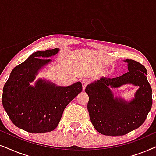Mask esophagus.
I'll list each match as a JSON object with an SVG mask.
<instances>
[{
    "instance_id": "34e87169",
    "label": "esophagus",
    "mask_w": 156,
    "mask_h": 156,
    "mask_svg": "<svg viewBox=\"0 0 156 156\" xmlns=\"http://www.w3.org/2000/svg\"><path fill=\"white\" fill-rule=\"evenodd\" d=\"M89 82H89V80H87V79H84V80H83L82 81L83 90H84L85 88H86V87L89 84Z\"/></svg>"
}]
</instances>
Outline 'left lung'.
Segmentation results:
<instances>
[{"instance_id":"obj_1","label":"left lung","mask_w":156,"mask_h":156,"mask_svg":"<svg viewBox=\"0 0 156 156\" xmlns=\"http://www.w3.org/2000/svg\"><path fill=\"white\" fill-rule=\"evenodd\" d=\"M129 72L119 77L101 78L87 85V104L94 127L105 136H123L138 129L146 120L152 106V89L147 80V70L133 59H126ZM139 86L135 98L127 103L113 98L109 87L116 88L126 83Z\"/></svg>"}]
</instances>
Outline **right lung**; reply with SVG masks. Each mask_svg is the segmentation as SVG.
<instances>
[{
  "instance_id": "1",
  "label": "right lung",
  "mask_w": 156,
  "mask_h": 156,
  "mask_svg": "<svg viewBox=\"0 0 156 156\" xmlns=\"http://www.w3.org/2000/svg\"><path fill=\"white\" fill-rule=\"evenodd\" d=\"M59 49L38 51L12 70L3 89L2 103L9 118L17 127L30 133L52 131L59 124L67 104L82 91L80 82L69 87H57L39 80L38 70L51 61L46 57Z\"/></svg>"
}]
</instances>
